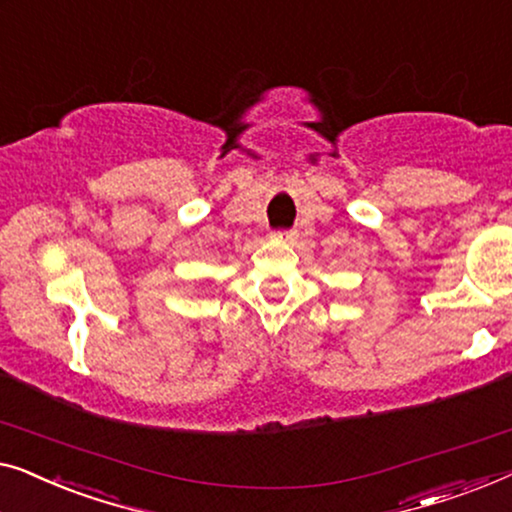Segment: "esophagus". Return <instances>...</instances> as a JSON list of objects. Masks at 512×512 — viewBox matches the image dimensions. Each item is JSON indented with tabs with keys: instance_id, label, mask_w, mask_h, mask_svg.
<instances>
[{
	"instance_id": "34e87169",
	"label": "esophagus",
	"mask_w": 512,
	"mask_h": 512,
	"mask_svg": "<svg viewBox=\"0 0 512 512\" xmlns=\"http://www.w3.org/2000/svg\"><path fill=\"white\" fill-rule=\"evenodd\" d=\"M273 239L292 241L294 239V232H292V229H276V232H273Z\"/></svg>"
}]
</instances>
